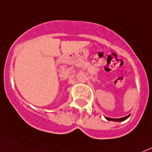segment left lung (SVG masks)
<instances>
[{
    "mask_svg": "<svg viewBox=\"0 0 152 152\" xmlns=\"http://www.w3.org/2000/svg\"><path fill=\"white\" fill-rule=\"evenodd\" d=\"M129 115H128L127 116L123 117V118H120V119H112V118H108V117H105L106 119H108V120H111V121H115V122H121V121H124L125 119H126L127 118H129Z\"/></svg>",
    "mask_w": 152,
    "mask_h": 152,
    "instance_id": "1",
    "label": "left lung"
}]
</instances>
